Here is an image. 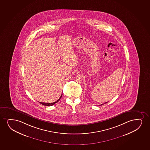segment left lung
I'll return each instance as SVG.
<instances>
[{
    "label": "left lung",
    "mask_w": 150,
    "mask_h": 150,
    "mask_svg": "<svg viewBox=\"0 0 150 150\" xmlns=\"http://www.w3.org/2000/svg\"><path fill=\"white\" fill-rule=\"evenodd\" d=\"M108 103V102H106V103H104V104H105V103ZM103 104H100V105H103Z\"/></svg>",
    "instance_id": "left-lung-1"
}]
</instances>
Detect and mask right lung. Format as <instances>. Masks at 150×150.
<instances>
[{"label": "right lung", "instance_id": "1", "mask_svg": "<svg viewBox=\"0 0 150 150\" xmlns=\"http://www.w3.org/2000/svg\"><path fill=\"white\" fill-rule=\"evenodd\" d=\"M62 94H61V96L60 97V98H59L58 100H57L56 101H55L54 103H41V102H39V103H40V104H42V105H46V106H52V105H53L54 104H55L56 103H58V101H59L60 100V99L61 98V97H62Z\"/></svg>", "mask_w": 150, "mask_h": 150}]
</instances>
